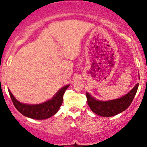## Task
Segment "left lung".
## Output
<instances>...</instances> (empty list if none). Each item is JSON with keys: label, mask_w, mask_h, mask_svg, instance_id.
Returning <instances> with one entry per match:
<instances>
[{"label": "left lung", "mask_w": 147, "mask_h": 147, "mask_svg": "<svg viewBox=\"0 0 147 147\" xmlns=\"http://www.w3.org/2000/svg\"><path fill=\"white\" fill-rule=\"evenodd\" d=\"M139 84L126 95L117 100L110 101H99L91 97L89 93H86L87 104L91 110L102 117H112L125 111L132 102L137 93Z\"/></svg>", "instance_id": "left-lung-1"}]
</instances>
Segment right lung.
Here are the masks:
<instances>
[{
	"label": "right lung",
	"instance_id": "obj_1",
	"mask_svg": "<svg viewBox=\"0 0 147 147\" xmlns=\"http://www.w3.org/2000/svg\"><path fill=\"white\" fill-rule=\"evenodd\" d=\"M68 87L69 84L63 87L57 92L52 100L39 105H26L21 103L15 98L10 90H8V92L15 107L22 115L34 119H45L57 113L63 104V94Z\"/></svg>",
	"mask_w": 147,
	"mask_h": 147
}]
</instances>
